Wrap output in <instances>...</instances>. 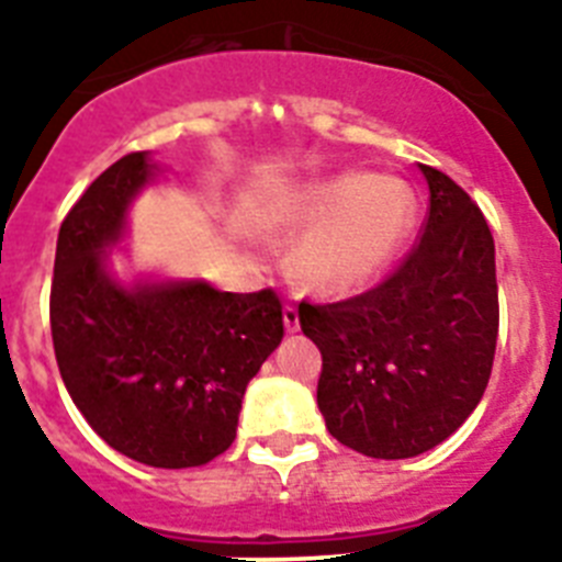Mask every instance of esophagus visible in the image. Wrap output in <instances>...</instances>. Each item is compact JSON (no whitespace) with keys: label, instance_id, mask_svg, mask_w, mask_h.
<instances>
[{"label":"esophagus","instance_id":"esophagus-1","mask_svg":"<svg viewBox=\"0 0 562 562\" xmlns=\"http://www.w3.org/2000/svg\"><path fill=\"white\" fill-rule=\"evenodd\" d=\"M282 323H285V331H300V311H296L294 305H285V308H282Z\"/></svg>","mask_w":562,"mask_h":562}]
</instances>
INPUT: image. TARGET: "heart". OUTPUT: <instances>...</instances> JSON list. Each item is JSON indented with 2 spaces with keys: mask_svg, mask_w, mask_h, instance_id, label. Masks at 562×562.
Listing matches in <instances>:
<instances>
[{
  "mask_svg": "<svg viewBox=\"0 0 562 562\" xmlns=\"http://www.w3.org/2000/svg\"><path fill=\"white\" fill-rule=\"evenodd\" d=\"M412 223L414 196L397 179L351 171L314 182L282 216L289 234H305L291 273L323 294L362 289L394 259Z\"/></svg>",
  "mask_w": 562,
  "mask_h": 562,
  "instance_id": "1",
  "label": "heart"
}]
</instances>
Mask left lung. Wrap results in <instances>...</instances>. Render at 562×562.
<instances>
[{"label": "left lung", "instance_id": "obj_1", "mask_svg": "<svg viewBox=\"0 0 562 562\" xmlns=\"http://www.w3.org/2000/svg\"><path fill=\"white\" fill-rule=\"evenodd\" d=\"M428 182L423 234L380 285L339 303H300L323 353L317 405L342 446L405 460L463 426L492 376L497 348L494 237L454 179Z\"/></svg>", "mask_w": 562, "mask_h": 562}]
</instances>
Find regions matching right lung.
<instances>
[{
  "label": "right lung",
  "mask_w": 562,
  "mask_h": 562,
  "mask_svg": "<svg viewBox=\"0 0 562 562\" xmlns=\"http://www.w3.org/2000/svg\"><path fill=\"white\" fill-rule=\"evenodd\" d=\"M157 171L145 150L116 159L68 211L56 239L50 337L63 383L113 451L154 469L211 463L237 437L245 385L280 346L277 291L136 282L108 273V245Z\"/></svg>",
  "instance_id": "right-lung-1"
}]
</instances>
